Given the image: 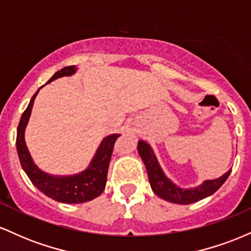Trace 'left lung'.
<instances>
[{
  "label": "left lung",
  "instance_id": "obj_1",
  "mask_svg": "<svg viewBox=\"0 0 251 251\" xmlns=\"http://www.w3.org/2000/svg\"><path fill=\"white\" fill-rule=\"evenodd\" d=\"M138 153H139L143 163L146 166L152 191L158 197L163 198L164 201L176 204L186 205V204L196 203V201L203 200V198L209 197L223 185L224 181L227 179L230 172H231V170H229L217 179L205 180L201 185L195 186V188L183 189L176 185L175 183H172L171 179L166 177V175L164 174L162 168H160L159 163H158L153 150L151 149V146L148 143L144 142V140L138 142Z\"/></svg>",
  "mask_w": 251,
  "mask_h": 251
}]
</instances>
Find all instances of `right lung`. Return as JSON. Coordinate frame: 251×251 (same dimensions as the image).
<instances>
[{
    "mask_svg": "<svg viewBox=\"0 0 251 251\" xmlns=\"http://www.w3.org/2000/svg\"><path fill=\"white\" fill-rule=\"evenodd\" d=\"M75 72V66H68V67L62 68L61 71L56 72L47 83L54 81V80L59 79L61 76L73 75ZM40 88L37 89L36 93L30 99L29 105L22 114L19 127H17L16 149L22 169L25 170L31 183L42 194L48 196L54 201L66 204H77L85 203V201L99 197L103 189H105L113 146L116 140L120 137V134H109L103 138L101 144L97 150L96 154H94L93 159L89 163L88 168L83 170L80 174L72 176H53L46 174L35 165L25 140V127H27L28 120H29L34 100H35Z\"/></svg>",
    "mask_w": 251,
    "mask_h": 251,
    "instance_id": "obj_1",
    "label": "right lung"
}]
</instances>
